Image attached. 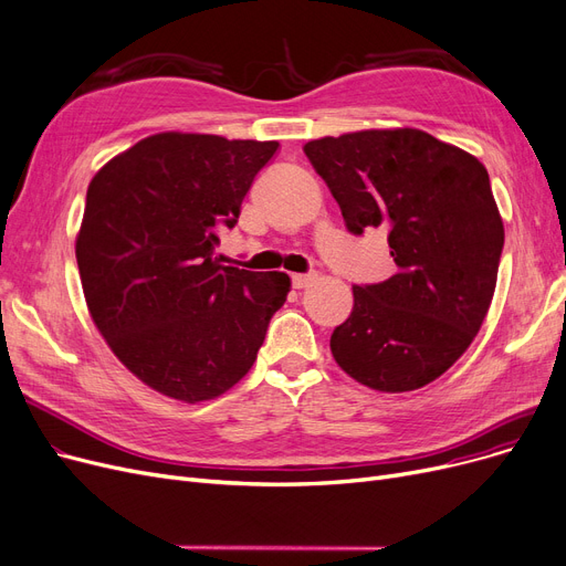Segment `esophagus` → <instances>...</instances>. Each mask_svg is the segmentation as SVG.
<instances>
[{"instance_id":"34e87169","label":"esophagus","mask_w":566,"mask_h":566,"mask_svg":"<svg viewBox=\"0 0 566 566\" xmlns=\"http://www.w3.org/2000/svg\"><path fill=\"white\" fill-rule=\"evenodd\" d=\"M291 280H293V286H296V289H307L310 284L316 282V275L314 273H310V275H293Z\"/></svg>"}]
</instances>
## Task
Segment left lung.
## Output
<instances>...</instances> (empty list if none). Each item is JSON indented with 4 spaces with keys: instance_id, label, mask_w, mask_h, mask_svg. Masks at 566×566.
I'll return each instance as SVG.
<instances>
[{
    "instance_id": "left-lung-1",
    "label": "left lung",
    "mask_w": 566,
    "mask_h": 566,
    "mask_svg": "<svg viewBox=\"0 0 566 566\" xmlns=\"http://www.w3.org/2000/svg\"><path fill=\"white\" fill-rule=\"evenodd\" d=\"M347 229L384 227L398 273L354 286L331 335L335 363L381 392L423 388L467 352L497 284L504 224L485 166L421 129L305 143Z\"/></svg>"
}]
</instances>
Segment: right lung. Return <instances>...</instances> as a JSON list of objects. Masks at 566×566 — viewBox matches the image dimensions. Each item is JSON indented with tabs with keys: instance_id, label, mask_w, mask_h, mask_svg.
<instances>
[{
	"instance_id": "right-lung-1",
	"label": "right lung",
	"mask_w": 566,
	"mask_h": 566,
	"mask_svg": "<svg viewBox=\"0 0 566 566\" xmlns=\"http://www.w3.org/2000/svg\"><path fill=\"white\" fill-rule=\"evenodd\" d=\"M277 140L161 132L104 164L87 187L76 261L111 352L145 386L187 405L214 400L256 360L286 273L217 259Z\"/></svg>"
}]
</instances>
